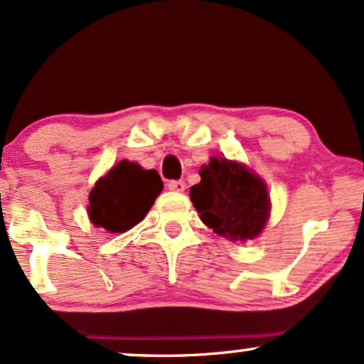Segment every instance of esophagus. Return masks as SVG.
Here are the masks:
<instances>
[{
    "label": "esophagus",
    "mask_w": 364,
    "mask_h": 364,
    "mask_svg": "<svg viewBox=\"0 0 364 364\" xmlns=\"http://www.w3.org/2000/svg\"><path fill=\"white\" fill-rule=\"evenodd\" d=\"M185 181H181V179H173L168 183V188L173 191H185Z\"/></svg>",
    "instance_id": "34e87169"
}]
</instances>
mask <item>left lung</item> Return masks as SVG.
<instances>
[{
  "mask_svg": "<svg viewBox=\"0 0 364 364\" xmlns=\"http://www.w3.org/2000/svg\"><path fill=\"white\" fill-rule=\"evenodd\" d=\"M200 178L202 181L191 186L190 198L208 228L232 241L260 235L270 214L262 178L225 157H212L200 171Z\"/></svg>",
  "mask_w": 364,
  "mask_h": 364,
  "instance_id": "8db88e82",
  "label": "left lung"
}]
</instances>
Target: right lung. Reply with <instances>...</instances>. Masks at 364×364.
I'll list each match as a JSON object with an SVG mask.
<instances>
[{"label":"right lung","instance_id":"right-lung-1","mask_svg":"<svg viewBox=\"0 0 364 364\" xmlns=\"http://www.w3.org/2000/svg\"><path fill=\"white\" fill-rule=\"evenodd\" d=\"M161 191L162 179L156 169L145 171L135 162L121 161L92 188V224L109 232L128 231L147 215Z\"/></svg>","mask_w":364,"mask_h":364}]
</instances>
